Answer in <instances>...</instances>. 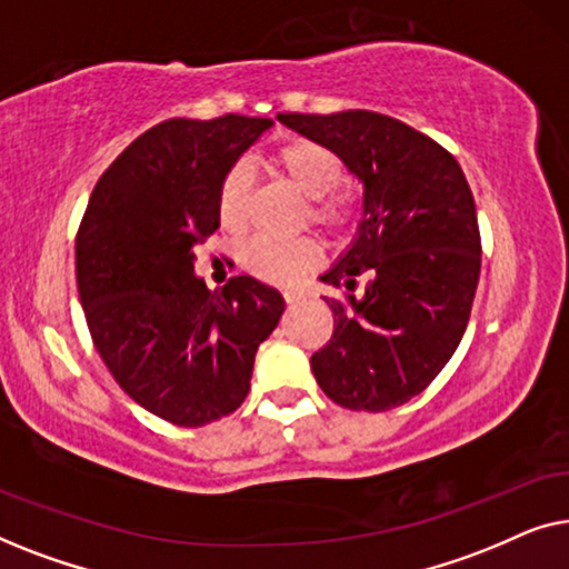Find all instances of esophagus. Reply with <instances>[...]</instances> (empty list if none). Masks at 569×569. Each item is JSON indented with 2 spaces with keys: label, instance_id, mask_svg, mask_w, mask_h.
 Here are the masks:
<instances>
[{
  "label": "esophagus",
  "instance_id": "1",
  "mask_svg": "<svg viewBox=\"0 0 569 569\" xmlns=\"http://www.w3.org/2000/svg\"><path fill=\"white\" fill-rule=\"evenodd\" d=\"M284 300H287V306H300V302L306 300V295L298 290H284Z\"/></svg>",
  "mask_w": 569,
  "mask_h": 569
}]
</instances>
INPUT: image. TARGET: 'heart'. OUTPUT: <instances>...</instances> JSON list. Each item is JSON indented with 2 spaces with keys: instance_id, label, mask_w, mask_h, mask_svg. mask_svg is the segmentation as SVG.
Instances as JSON below:
<instances>
[{
  "instance_id": "b5f03b06",
  "label": "heart",
  "mask_w": 569,
  "mask_h": 569,
  "mask_svg": "<svg viewBox=\"0 0 569 569\" xmlns=\"http://www.w3.org/2000/svg\"><path fill=\"white\" fill-rule=\"evenodd\" d=\"M271 166L295 189L310 199V217L331 232H347L357 222V207L347 193L333 191L345 178L339 154L316 139H292L271 154ZM251 199V173L246 166H232L217 186V217L222 228L243 230ZM240 261L253 277L274 284H292L321 261V243L313 238L279 240L259 236L243 246Z\"/></svg>"
}]
</instances>
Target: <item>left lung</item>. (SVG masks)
<instances>
[{"label": "left lung", "mask_w": 569, "mask_h": 569, "mask_svg": "<svg viewBox=\"0 0 569 569\" xmlns=\"http://www.w3.org/2000/svg\"><path fill=\"white\" fill-rule=\"evenodd\" d=\"M277 119L337 152L365 189L355 243L321 277L347 295L323 298L333 333L310 357L313 376L339 407H401L453 357L477 295L481 238L463 170L446 147L383 113ZM360 276L369 284L355 296Z\"/></svg>", "instance_id": "8db88e82"}]
</instances>
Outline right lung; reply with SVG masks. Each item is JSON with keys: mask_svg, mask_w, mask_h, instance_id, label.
I'll return each mask as SVG.
<instances>
[{"mask_svg": "<svg viewBox=\"0 0 569 569\" xmlns=\"http://www.w3.org/2000/svg\"><path fill=\"white\" fill-rule=\"evenodd\" d=\"M228 113L168 119L137 137L96 189L77 230V290L92 345L139 407L178 427L236 411L256 349L284 300L253 277L207 290L193 248L220 228L217 186L271 127Z\"/></svg>", "mask_w": 569, "mask_h": 569, "instance_id": "right-lung-1", "label": "right lung"}]
</instances>
